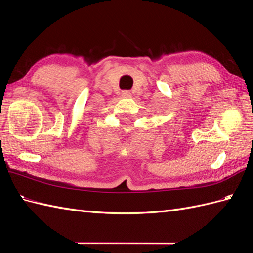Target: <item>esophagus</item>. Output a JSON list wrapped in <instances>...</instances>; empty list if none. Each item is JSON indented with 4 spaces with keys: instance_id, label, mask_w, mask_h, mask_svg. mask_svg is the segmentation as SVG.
I'll return each mask as SVG.
<instances>
[{
    "instance_id": "obj_1",
    "label": "esophagus",
    "mask_w": 253,
    "mask_h": 253,
    "mask_svg": "<svg viewBox=\"0 0 253 253\" xmlns=\"http://www.w3.org/2000/svg\"><path fill=\"white\" fill-rule=\"evenodd\" d=\"M130 95H131V93L129 92V91H124V92L122 93V96H123V98H129Z\"/></svg>"
}]
</instances>
